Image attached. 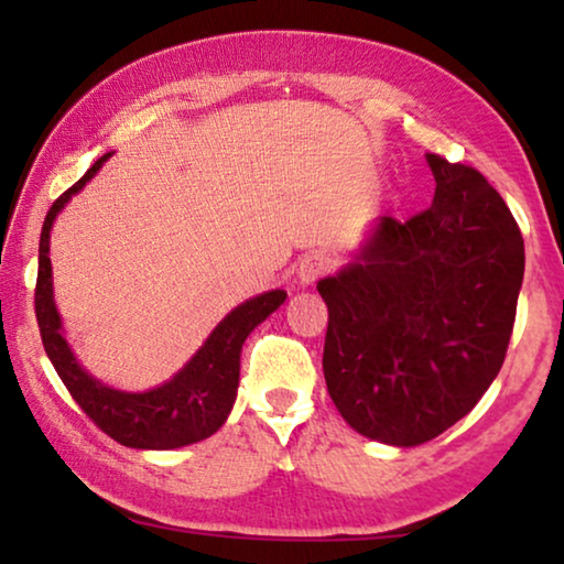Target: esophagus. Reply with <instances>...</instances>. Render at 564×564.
I'll return each instance as SVG.
<instances>
[{
  "label": "esophagus",
  "mask_w": 564,
  "mask_h": 564,
  "mask_svg": "<svg viewBox=\"0 0 564 564\" xmlns=\"http://www.w3.org/2000/svg\"><path fill=\"white\" fill-rule=\"evenodd\" d=\"M334 267H336V261L330 253L313 251V253H307L303 261H300L297 280H300V284H313L315 280H321L323 274H328Z\"/></svg>",
  "instance_id": "esophagus-1"
}]
</instances>
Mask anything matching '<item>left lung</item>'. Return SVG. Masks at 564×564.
Listing matches in <instances>:
<instances>
[{"mask_svg":"<svg viewBox=\"0 0 564 564\" xmlns=\"http://www.w3.org/2000/svg\"><path fill=\"white\" fill-rule=\"evenodd\" d=\"M436 195L384 218L349 267L318 282L323 375L354 431L431 442L473 411L503 367L523 282V238L473 166L426 153Z\"/></svg>","mask_w":564,"mask_h":564,"instance_id":"left-lung-1","label":"left lung"}]
</instances>
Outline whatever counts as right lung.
Listing matches in <instances>:
<instances>
[{"instance_id":"add662e5","label":"right lung","mask_w":564,"mask_h":564,"mask_svg":"<svg viewBox=\"0 0 564 564\" xmlns=\"http://www.w3.org/2000/svg\"><path fill=\"white\" fill-rule=\"evenodd\" d=\"M110 159L105 153L74 187H68L51 205L41 230L37 249V282H35V318L51 365L56 367L61 382L72 392L84 413L105 431L107 436L133 449H180V446L203 442L226 423L236 403L238 372H241V346L246 336L284 303L288 292L272 290L246 300L223 318L199 351L176 372L172 380L149 392H122L107 388L84 372L74 359L64 334L61 315L53 303L51 282V228L72 195H76L99 166Z\"/></svg>"}]
</instances>
